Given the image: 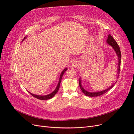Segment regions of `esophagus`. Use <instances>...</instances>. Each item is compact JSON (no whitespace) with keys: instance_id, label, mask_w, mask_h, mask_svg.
Wrapping results in <instances>:
<instances>
[{"instance_id":"34e87169","label":"esophagus","mask_w":134,"mask_h":134,"mask_svg":"<svg viewBox=\"0 0 134 134\" xmlns=\"http://www.w3.org/2000/svg\"><path fill=\"white\" fill-rule=\"evenodd\" d=\"M71 66L72 67H77L79 66V62H77V61L75 60L72 63Z\"/></svg>"}]
</instances>
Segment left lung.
I'll list each match as a JSON object with an SVG mask.
<instances>
[{"label": "left lung", "instance_id": "8db88e82", "mask_svg": "<svg viewBox=\"0 0 134 134\" xmlns=\"http://www.w3.org/2000/svg\"><path fill=\"white\" fill-rule=\"evenodd\" d=\"M107 43L109 45H110L111 46H112V47L113 48V49L115 50L116 53L117 54V55H118V57L119 63H118V71H117L118 74L117 77H118L119 72H120V65H121V51H120V47H119V46L118 45V43L115 41V40L113 38V37L110 34H109L108 36L107 40ZM116 82H115V83H114L113 84H112V86L109 88H108V89H107L105 90H103V91H99V92H88V91H87L85 90L82 86L81 80L80 78V80H79V86H80V87L82 91L84 93V94L85 95H86L87 96H89V97H97V96H101V95L106 93L109 90L111 89L114 87L115 83H116Z\"/></svg>", "mask_w": 134, "mask_h": 134}]
</instances>
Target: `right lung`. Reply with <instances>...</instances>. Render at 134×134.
I'll return each instance as SVG.
<instances>
[{
  "mask_svg": "<svg viewBox=\"0 0 134 134\" xmlns=\"http://www.w3.org/2000/svg\"><path fill=\"white\" fill-rule=\"evenodd\" d=\"M26 37L24 38L23 40H25ZM23 40H22V41H23ZM67 70V68H66L63 71L62 73H61V75L60 76V79H59V83L58 84V86L57 87V88H55V89L54 90V91H53L52 93H51L50 94H47V95H45V96H39V95H36V94H32L31 93H30V92H29V93H30L33 97H34L35 98H37L38 99H40V100H47V99H51L52 98V97H53L54 96V95L57 93V92L59 90V89L60 88V83H61V81H62V77L63 76V75L65 73V72Z\"/></svg>",
  "mask_w": 134,
  "mask_h": 134,
  "instance_id": "obj_1",
  "label": "right lung"
}]
</instances>
